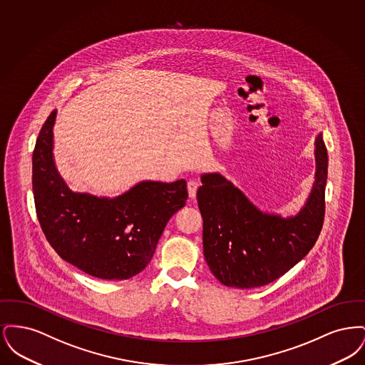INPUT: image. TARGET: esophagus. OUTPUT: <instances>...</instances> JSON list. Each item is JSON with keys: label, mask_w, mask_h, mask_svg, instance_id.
Listing matches in <instances>:
<instances>
[{"label": "esophagus", "mask_w": 365, "mask_h": 365, "mask_svg": "<svg viewBox=\"0 0 365 365\" xmlns=\"http://www.w3.org/2000/svg\"><path fill=\"white\" fill-rule=\"evenodd\" d=\"M197 189H198V183L195 180H189L187 182V191H189V197H190L191 200L195 198Z\"/></svg>", "instance_id": "obj_1"}]
</instances>
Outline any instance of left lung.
<instances>
[{
  "instance_id": "8db88e82",
  "label": "left lung",
  "mask_w": 365,
  "mask_h": 365,
  "mask_svg": "<svg viewBox=\"0 0 365 365\" xmlns=\"http://www.w3.org/2000/svg\"><path fill=\"white\" fill-rule=\"evenodd\" d=\"M314 182L304 207L293 216L264 212L220 173L201 174L197 191L204 257L227 287L252 289L274 282L302 260L324 222L329 156L319 133L314 139Z\"/></svg>"
}]
</instances>
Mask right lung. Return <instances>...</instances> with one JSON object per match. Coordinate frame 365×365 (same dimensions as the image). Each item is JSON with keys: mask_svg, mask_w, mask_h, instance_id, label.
I'll return each mask as SVG.
<instances>
[{"mask_svg": "<svg viewBox=\"0 0 365 365\" xmlns=\"http://www.w3.org/2000/svg\"><path fill=\"white\" fill-rule=\"evenodd\" d=\"M57 109L42 125L33 153V192L39 225L53 249L91 277L123 280L150 262L175 212L187 200L185 179L142 180L116 197L72 191L53 156Z\"/></svg>", "mask_w": 365, "mask_h": 365, "instance_id": "right-lung-1", "label": "right lung"}]
</instances>
